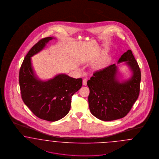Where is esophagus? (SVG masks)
<instances>
[{"instance_id":"1","label":"esophagus","mask_w":159,"mask_h":159,"mask_svg":"<svg viewBox=\"0 0 159 159\" xmlns=\"http://www.w3.org/2000/svg\"><path fill=\"white\" fill-rule=\"evenodd\" d=\"M83 84L84 86H86L87 84V79H84L83 80Z\"/></svg>"}]
</instances>
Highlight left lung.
Segmentation results:
<instances>
[{
	"instance_id": "obj_1",
	"label": "left lung",
	"mask_w": 159,
	"mask_h": 159,
	"mask_svg": "<svg viewBox=\"0 0 159 159\" xmlns=\"http://www.w3.org/2000/svg\"><path fill=\"white\" fill-rule=\"evenodd\" d=\"M125 62L132 75L128 80H118V67L114 64L95 71L87 82L90 93L89 107L95 117L111 121L126 116L138 98L141 70L131 50L121 56L118 64Z\"/></svg>"
}]
</instances>
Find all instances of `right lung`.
<instances>
[{
    "label": "right lung",
    "instance_id": "add662e5",
    "mask_svg": "<svg viewBox=\"0 0 159 159\" xmlns=\"http://www.w3.org/2000/svg\"><path fill=\"white\" fill-rule=\"evenodd\" d=\"M52 37L42 39L26 55L19 73V83L24 104L36 116L49 121H57L68 114L71 97L82 85V79H75L65 74L43 81L36 77L31 57L39 53Z\"/></svg>",
    "mask_w": 159,
    "mask_h": 159
}]
</instances>
